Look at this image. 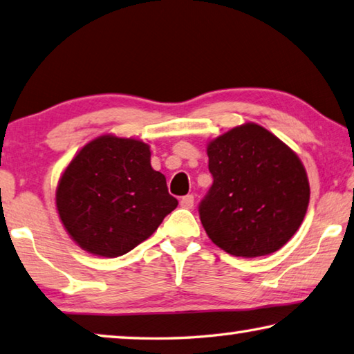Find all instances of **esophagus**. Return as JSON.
I'll use <instances>...</instances> for the list:
<instances>
[{"label": "esophagus", "mask_w": 354, "mask_h": 354, "mask_svg": "<svg viewBox=\"0 0 354 354\" xmlns=\"http://www.w3.org/2000/svg\"><path fill=\"white\" fill-rule=\"evenodd\" d=\"M194 203H195L194 195H185L179 199V204H181V207H184V209H192L194 207Z\"/></svg>", "instance_id": "esophagus-1"}]
</instances>
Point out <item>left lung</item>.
Wrapping results in <instances>:
<instances>
[{"mask_svg": "<svg viewBox=\"0 0 354 354\" xmlns=\"http://www.w3.org/2000/svg\"><path fill=\"white\" fill-rule=\"evenodd\" d=\"M205 151L214 184L199 216L209 239L246 259L283 248L310 204V181L297 153L254 122L210 139Z\"/></svg>", "mask_w": 354, "mask_h": 354, "instance_id": "left-lung-1", "label": "left lung"}]
</instances>
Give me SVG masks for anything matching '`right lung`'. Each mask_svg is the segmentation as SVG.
<instances>
[{
	"mask_svg": "<svg viewBox=\"0 0 354 354\" xmlns=\"http://www.w3.org/2000/svg\"><path fill=\"white\" fill-rule=\"evenodd\" d=\"M144 140L102 134L69 160L55 190V207L73 241L88 254L114 259L159 227L178 199L150 162Z\"/></svg>",
	"mask_w": 354,
	"mask_h": 354,
	"instance_id": "obj_1",
	"label": "right lung"
}]
</instances>
